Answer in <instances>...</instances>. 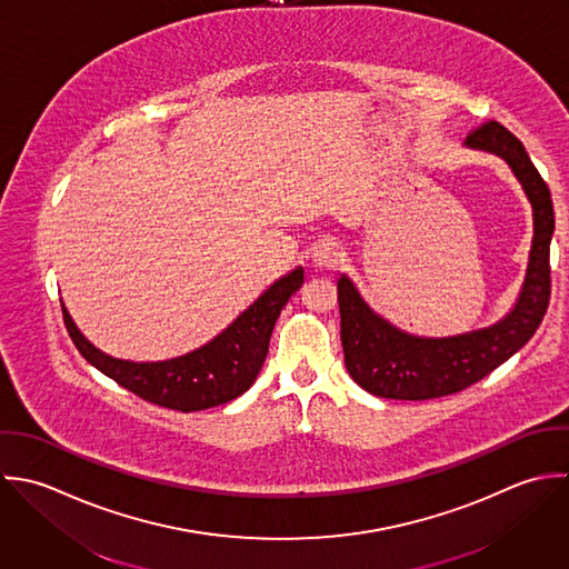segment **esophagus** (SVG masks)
<instances>
[{"label": "esophagus", "instance_id": "esophagus-1", "mask_svg": "<svg viewBox=\"0 0 569 569\" xmlns=\"http://www.w3.org/2000/svg\"><path fill=\"white\" fill-rule=\"evenodd\" d=\"M311 260L316 267L320 269H336L342 260H345V253H342V247L333 240H322L313 247V253H311Z\"/></svg>", "mask_w": 569, "mask_h": 569}]
</instances>
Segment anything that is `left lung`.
Listing matches in <instances>:
<instances>
[{
    "mask_svg": "<svg viewBox=\"0 0 569 569\" xmlns=\"http://www.w3.org/2000/svg\"><path fill=\"white\" fill-rule=\"evenodd\" d=\"M472 150L501 157L532 202L535 238L526 282L515 309L497 325L452 338H417L399 331L362 300L356 284L338 280L340 338L349 376L386 399H435L459 392L490 376L537 333L550 305V242L555 233L552 196L523 143L497 121L472 130Z\"/></svg>",
    "mask_w": 569,
    "mask_h": 569,
    "instance_id": "8db88e82",
    "label": "left lung"
}]
</instances>
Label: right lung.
<instances>
[{"label": "right lung", "instance_id": "right-lung-1", "mask_svg": "<svg viewBox=\"0 0 569 569\" xmlns=\"http://www.w3.org/2000/svg\"><path fill=\"white\" fill-rule=\"evenodd\" d=\"M302 267L276 280L220 336L188 356L163 362H130L106 356L90 345L61 305L66 329L79 353L103 376L163 408L193 412L242 395L262 369L276 320L302 287Z\"/></svg>", "mask_w": 569, "mask_h": 569}]
</instances>
